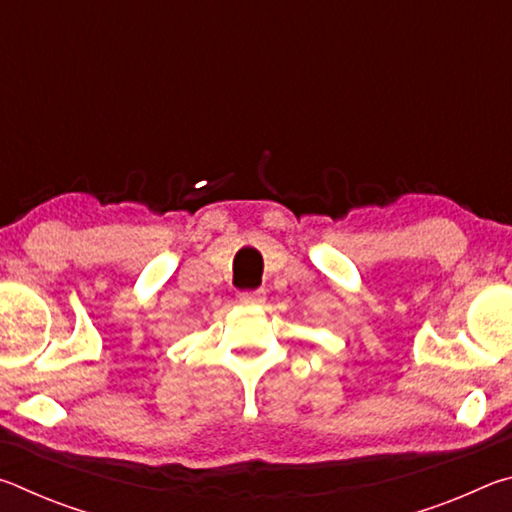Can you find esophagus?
I'll use <instances>...</instances> for the list:
<instances>
[{"instance_id":"obj_1","label":"esophagus","mask_w":512,"mask_h":512,"mask_svg":"<svg viewBox=\"0 0 512 512\" xmlns=\"http://www.w3.org/2000/svg\"><path fill=\"white\" fill-rule=\"evenodd\" d=\"M266 300V293L262 289H253V291H241L239 293V302H244V305H262Z\"/></svg>"}]
</instances>
